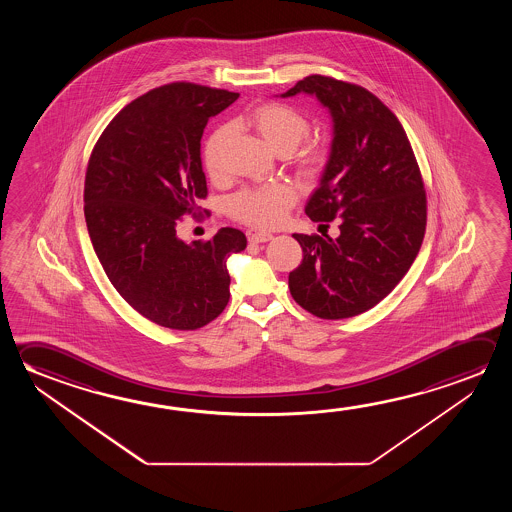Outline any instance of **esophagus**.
I'll list each match as a JSON object with an SVG mask.
<instances>
[{"label": "esophagus", "instance_id": "1", "mask_svg": "<svg viewBox=\"0 0 512 512\" xmlns=\"http://www.w3.org/2000/svg\"><path fill=\"white\" fill-rule=\"evenodd\" d=\"M271 239H273V234H269V232H250L248 234V241L250 243H268Z\"/></svg>", "mask_w": 512, "mask_h": 512}]
</instances>
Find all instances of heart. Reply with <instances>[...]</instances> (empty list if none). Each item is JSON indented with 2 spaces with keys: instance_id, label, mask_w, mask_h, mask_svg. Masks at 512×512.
Wrapping results in <instances>:
<instances>
[{
  "instance_id": "b5f03b06",
  "label": "heart",
  "mask_w": 512,
  "mask_h": 512,
  "mask_svg": "<svg viewBox=\"0 0 512 512\" xmlns=\"http://www.w3.org/2000/svg\"><path fill=\"white\" fill-rule=\"evenodd\" d=\"M250 121L260 137L268 143L269 148L277 151L278 155H289L309 134L310 123L307 116L291 105L277 103V101L259 105L253 110ZM230 134H232L230 126H218L203 144V166L207 169L210 178L214 180L223 178L227 171L225 150H227ZM325 160H327L325 144H309L298 155V168L303 175H318ZM296 198L298 194L291 185H264V187L243 189L241 193L232 196L228 202V210L235 219L243 221L246 225L259 228L277 227L287 218Z\"/></svg>"
}]
</instances>
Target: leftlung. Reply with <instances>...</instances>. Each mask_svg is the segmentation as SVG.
<instances>
[{
	"mask_svg": "<svg viewBox=\"0 0 512 512\" xmlns=\"http://www.w3.org/2000/svg\"><path fill=\"white\" fill-rule=\"evenodd\" d=\"M300 93L316 96L334 126L305 212L319 227L337 219L339 235L293 234L303 260L289 273V289L318 318H352L384 300L411 268L427 225L425 187L403 126L375 94L310 75L282 98Z\"/></svg>",
	"mask_w": 512,
	"mask_h": 512,
	"instance_id": "1",
	"label": "left lung"
}]
</instances>
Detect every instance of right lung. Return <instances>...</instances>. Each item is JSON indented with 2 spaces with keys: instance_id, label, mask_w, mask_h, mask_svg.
Instances as JSON below:
<instances>
[{
  "instance_id": "1",
  "label": "right lung",
  "mask_w": 512,
  "mask_h": 512,
  "mask_svg": "<svg viewBox=\"0 0 512 512\" xmlns=\"http://www.w3.org/2000/svg\"><path fill=\"white\" fill-rule=\"evenodd\" d=\"M237 98L189 82L162 85L128 103L91 153L84 212L94 252L128 305L160 327L196 330L227 307V260L243 252L246 235L227 227L187 244L176 223L207 196V121Z\"/></svg>"
}]
</instances>
